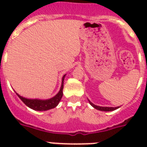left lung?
<instances>
[{
	"instance_id": "obj_1",
	"label": "left lung",
	"mask_w": 147,
	"mask_h": 147,
	"mask_svg": "<svg viewBox=\"0 0 147 147\" xmlns=\"http://www.w3.org/2000/svg\"><path fill=\"white\" fill-rule=\"evenodd\" d=\"M89 101V104L92 105V107H94L95 109L99 110V111H114V110L117 109L119 108V107H100V106H98V105H94L93 103H92L88 100Z\"/></svg>"
}]
</instances>
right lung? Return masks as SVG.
I'll return each instance as SVG.
<instances>
[{
	"instance_id": "right-lung-1",
	"label": "right lung",
	"mask_w": 147,
	"mask_h": 147,
	"mask_svg": "<svg viewBox=\"0 0 147 147\" xmlns=\"http://www.w3.org/2000/svg\"><path fill=\"white\" fill-rule=\"evenodd\" d=\"M65 76L66 75H64L62 78V85H61L59 92H58L55 96L49 98V99H46V100H41V99H29V98H26L20 96L17 93H16V94H17V96L20 98V100L27 107H29L31 109L35 110V111H47V110L52 109V108H54V107H55L59 105L61 98H62V95H63L62 90H63L64 79Z\"/></svg>"
}]
</instances>
